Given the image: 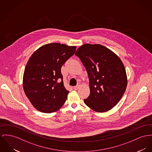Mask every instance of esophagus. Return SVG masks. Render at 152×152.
<instances>
[{
    "label": "esophagus",
    "instance_id": "esophagus-1",
    "mask_svg": "<svg viewBox=\"0 0 152 152\" xmlns=\"http://www.w3.org/2000/svg\"><path fill=\"white\" fill-rule=\"evenodd\" d=\"M80 85H77V86H74L73 87V89H74V90H78V89H79V88H80Z\"/></svg>",
    "mask_w": 152,
    "mask_h": 152
}]
</instances>
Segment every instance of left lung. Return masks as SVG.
Masks as SVG:
<instances>
[{"mask_svg": "<svg viewBox=\"0 0 152 152\" xmlns=\"http://www.w3.org/2000/svg\"><path fill=\"white\" fill-rule=\"evenodd\" d=\"M75 55L88 74L90 95L85 104L98 112L108 111L115 106L126 91L127 78L120 58L100 44H85Z\"/></svg>", "mask_w": 152, "mask_h": 152, "instance_id": "obj_1", "label": "left lung"}]
</instances>
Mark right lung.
<instances>
[{
    "label": "right lung",
    "instance_id": "1",
    "mask_svg": "<svg viewBox=\"0 0 152 152\" xmlns=\"http://www.w3.org/2000/svg\"><path fill=\"white\" fill-rule=\"evenodd\" d=\"M75 50V46L51 43L41 47L31 56L24 71L23 88L37 110L52 113L64 104L69 91L64 86L61 68Z\"/></svg>",
    "mask_w": 152,
    "mask_h": 152
}]
</instances>
